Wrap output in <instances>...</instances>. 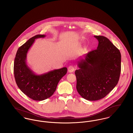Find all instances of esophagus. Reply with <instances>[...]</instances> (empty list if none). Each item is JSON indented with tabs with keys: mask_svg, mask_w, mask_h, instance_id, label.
Returning <instances> with one entry per match:
<instances>
[{
	"mask_svg": "<svg viewBox=\"0 0 133 133\" xmlns=\"http://www.w3.org/2000/svg\"><path fill=\"white\" fill-rule=\"evenodd\" d=\"M68 71L69 73H72L74 71V68L73 66H69L68 68Z\"/></svg>",
	"mask_w": 133,
	"mask_h": 133,
	"instance_id": "1",
	"label": "esophagus"
}]
</instances>
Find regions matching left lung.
<instances>
[{
	"mask_svg": "<svg viewBox=\"0 0 133 133\" xmlns=\"http://www.w3.org/2000/svg\"><path fill=\"white\" fill-rule=\"evenodd\" d=\"M98 41L96 50L88 53L77 62L75 74L76 89L84 99H101L117 85L121 71V54L107 38L94 36Z\"/></svg>",
	"mask_w": 133,
	"mask_h": 133,
	"instance_id": "1",
	"label": "left lung"
}]
</instances>
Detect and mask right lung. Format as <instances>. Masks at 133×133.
<instances>
[{
  "mask_svg": "<svg viewBox=\"0 0 133 133\" xmlns=\"http://www.w3.org/2000/svg\"><path fill=\"white\" fill-rule=\"evenodd\" d=\"M45 36L37 35L30 39L18 49L15 59L14 71L16 84L24 94L34 101H41L51 97L67 71L66 67H63L36 75L26 65V54L35 40Z\"/></svg>",
  "mask_w": 133,
  "mask_h": 133,
  "instance_id": "add662e5",
  "label": "right lung"
}]
</instances>
